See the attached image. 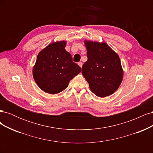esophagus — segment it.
Returning a JSON list of instances; mask_svg holds the SVG:
<instances>
[{
	"label": "esophagus",
	"mask_w": 153,
	"mask_h": 153,
	"mask_svg": "<svg viewBox=\"0 0 153 153\" xmlns=\"http://www.w3.org/2000/svg\"><path fill=\"white\" fill-rule=\"evenodd\" d=\"M78 65H79V66H80V67H81V68L82 67V65H83V63H82V62H78Z\"/></svg>",
	"instance_id": "esophagus-1"
}]
</instances>
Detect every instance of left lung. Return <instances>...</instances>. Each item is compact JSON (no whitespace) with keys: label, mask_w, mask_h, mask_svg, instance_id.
<instances>
[{"label":"left lung","mask_w":153,"mask_h":153,"mask_svg":"<svg viewBox=\"0 0 153 153\" xmlns=\"http://www.w3.org/2000/svg\"><path fill=\"white\" fill-rule=\"evenodd\" d=\"M87 61L82 73L91 91L100 98L113 94L121 85L123 77L118 55L105 43L85 41Z\"/></svg>","instance_id":"1"}]
</instances>
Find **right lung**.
I'll return each mask as SVG.
<instances>
[{
    "label": "right lung",
    "instance_id": "right-lung-1",
    "mask_svg": "<svg viewBox=\"0 0 153 153\" xmlns=\"http://www.w3.org/2000/svg\"><path fill=\"white\" fill-rule=\"evenodd\" d=\"M66 41L50 44L37 57L33 77L41 90L55 94L64 91L82 68L73 62L71 55L65 50Z\"/></svg>",
    "mask_w": 153,
    "mask_h": 153
}]
</instances>
